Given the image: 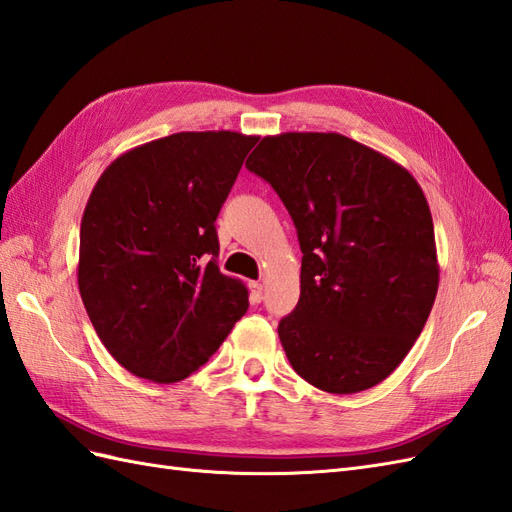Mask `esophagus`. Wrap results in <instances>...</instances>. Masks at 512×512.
Returning a JSON list of instances; mask_svg holds the SVG:
<instances>
[{"label": "esophagus", "mask_w": 512, "mask_h": 512, "mask_svg": "<svg viewBox=\"0 0 512 512\" xmlns=\"http://www.w3.org/2000/svg\"><path fill=\"white\" fill-rule=\"evenodd\" d=\"M248 290H251L253 303H261V298H264V285H261L259 281H251L248 283Z\"/></svg>", "instance_id": "34e87169"}]
</instances>
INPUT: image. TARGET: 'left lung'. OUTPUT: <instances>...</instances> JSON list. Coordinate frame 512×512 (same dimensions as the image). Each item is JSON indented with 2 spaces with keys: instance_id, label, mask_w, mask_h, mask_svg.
Returning a JSON list of instances; mask_svg holds the SVG:
<instances>
[{
  "instance_id": "left-lung-1",
  "label": "left lung",
  "mask_w": 512,
  "mask_h": 512,
  "mask_svg": "<svg viewBox=\"0 0 512 512\" xmlns=\"http://www.w3.org/2000/svg\"><path fill=\"white\" fill-rule=\"evenodd\" d=\"M298 233L300 298L279 322L294 372L329 393L378 385L409 355L435 305V227L415 177L342 134L266 136L246 160Z\"/></svg>"
}]
</instances>
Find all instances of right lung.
Wrapping results in <instances>:
<instances>
[{"label":"right lung","instance_id":"1","mask_svg":"<svg viewBox=\"0 0 512 512\" xmlns=\"http://www.w3.org/2000/svg\"><path fill=\"white\" fill-rule=\"evenodd\" d=\"M257 136L179 131L103 170L80 227L77 285L127 372L177 383L214 355L248 290L216 266L214 222Z\"/></svg>","mask_w":512,"mask_h":512}]
</instances>
